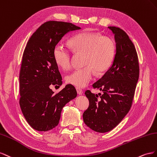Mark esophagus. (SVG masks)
Masks as SVG:
<instances>
[{
	"label": "esophagus",
	"mask_w": 157,
	"mask_h": 157,
	"mask_svg": "<svg viewBox=\"0 0 157 157\" xmlns=\"http://www.w3.org/2000/svg\"><path fill=\"white\" fill-rule=\"evenodd\" d=\"M76 90H77V93H78V94H79V95H82V94H83L82 89L77 87V88H76Z\"/></svg>",
	"instance_id": "1"
}]
</instances>
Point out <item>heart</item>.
I'll use <instances>...</instances> for the list:
<instances>
[{
    "label": "heart",
    "instance_id": "1",
    "mask_svg": "<svg viewBox=\"0 0 157 157\" xmlns=\"http://www.w3.org/2000/svg\"><path fill=\"white\" fill-rule=\"evenodd\" d=\"M70 45L78 53H84L83 68L76 69L66 76V82L78 88L87 86L91 82L95 70L100 74L109 68L116 54L114 40L93 32H83L70 39ZM57 65L66 70L71 66V52L64 44H56L53 51Z\"/></svg>",
    "mask_w": 157,
    "mask_h": 157
}]
</instances>
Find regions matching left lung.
<instances>
[{
  "label": "left lung",
  "mask_w": 157,
  "mask_h": 157,
  "mask_svg": "<svg viewBox=\"0 0 157 157\" xmlns=\"http://www.w3.org/2000/svg\"><path fill=\"white\" fill-rule=\"evenodd\" d=\"M108 28L114 34L116 52L113 64L97 82L94 89L103 93L85 92L89 101L83 114L85 124L99 133L110 132L123 120L132 105L140 75L136 49L125 31L118 27Z\"/></svg>",
  "instance_id": "1"
}]
</instances>
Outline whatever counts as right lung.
<instances>
[{
    "label": "right lung",
    "instance_id": "1",
    "mask_svg": "<svg viewBox=\"0 0 157 157\" xmlns=\"http://www.w3.org/2000/svg\"><path fill=\"white\" fill-rule=\"evenodd\" d=\"M79 27L64 21L44 22L31 35L24 49L20 71V106L31 128L47 132L59 123L62 108L77 96L68 84L54 93L51 87L61 86L62 76L53 51L62 37Z\"/></svg>",
    "mask_w": 157,
    "mask_h": 157
}]
</instances>
